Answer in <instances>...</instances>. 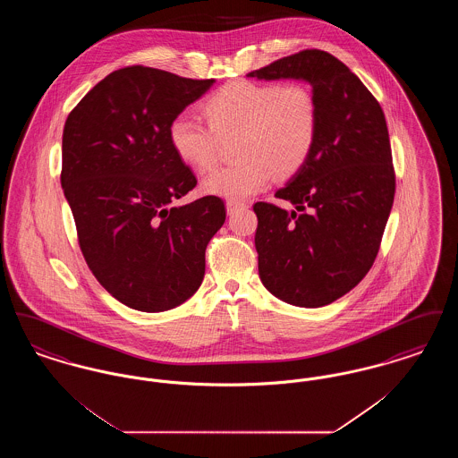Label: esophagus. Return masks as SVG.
I'll list each match as a JSON object with an SVG mask.
<instances>
[{
    "mask_svg": "<svg viewBox=\"0 0 458 458\" xmlns=\"http://www.w3.org/2000/svg\"><path fill=\"white\" fill-rule=\"evenodd\" d=\"M243 208H247V204H245L243 200H228V202H226V211H228V215H233V213H237V211L243 209Z\"/></svg>",
    "mask_w": 458,
    "mask_h": 458,
    "instance_id": "obj_1",
    "label": "esophagus"
}]
</instances>
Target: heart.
Returning a JSON list of instances; mask_svg holds the SVG:
<instances>
[{
    "mask_svg": "<svg viewBox=\"0 0 458 458\" xmlns=\"http://www.w3.org/2000/svg\"><path fill=\"white\" fill-rule=\"evenodd\" d=\"M209 123L178 114L170 125L174 153L199 172L218 165L221 142L240 135L239 163L208 174V194L242 200L264 191L275 172L295 174L312 153L319 131V103L304 84L235 81L204 105Z\"/></svg>",
    "mask_w": 458,
    "mask_h": 458,
    "instance_id": "obj_1",
    "label": "heart"
}]
</instances>
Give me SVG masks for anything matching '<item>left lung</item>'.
<instances>
[{
	"label": "left lung",
	"instance_id": "1",
	"mask_svg": "<svg viewBox=\"0 0 458 458\" xmlns=\"http://www.w3.org/2000/svg\"><path fill=\"white\" fill-rule=\"evenodd\" d=\"M302 79L319 103V131L301 170L275 197L286 211L256 202L261 282L299 307H323L368 275L377 256L394 197L385 113L360 79L321 49H304L247 73Z\"/></svg>",
	"mask_w": 458,
	"mask_h": 458
}]
</instances>
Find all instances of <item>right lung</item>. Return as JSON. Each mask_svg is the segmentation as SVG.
Wrapping results in <instances>:
<instances>
[{
	"label": "right lung",
	"mask_w": 458,
	"mask_h": 458,
	"mask_svg": "<svg viewBox=\"0 0 458 458\" xmlns=\"http://www.w3.org/2000/svg\"><path fill=\"white\" fill-rule=\"evenodd\" d=\"M213 84L125 66L66 118L60 178L81 250L96 280L135 310H168L196 293L226 218L216 196L174 206L197 178L174 153L170 125Z\"/></svg>",
	"instance_id": "obj_1"
}]
</instances>
